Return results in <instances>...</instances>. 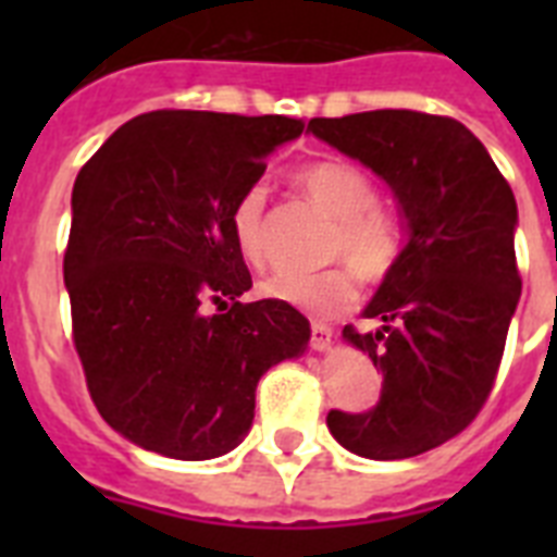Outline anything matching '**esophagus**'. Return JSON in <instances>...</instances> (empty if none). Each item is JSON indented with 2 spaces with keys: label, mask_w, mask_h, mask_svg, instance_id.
I'll return each mask as SVG.
<instances>
[{
  "label": "esophagus",
  "mask_w": 557,
  "mask_h": 557,
  "mask_svg": "<svg viewBox=\"0 0 557 557\" xmlns=\"http://www.w3.org/2000/svg\"><path fill=\"white\" fill-rule=\"evenodd\" d=\"M332 344V326L326 323H312V347L314 349H330Z\"/></svg>",
  "instance_id": "obj_1"
}]
</instances>
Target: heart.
I'll return each mask as SVG.
<instances>
[{
  "label": "heart",
  "instance_id": "b5f03b06",
  "mask_svg": "<svg viewBox=\"0 0 557 557\" xmlns=\"http://www.w3.org/2000/svg\"><path fill=\"white\" fill-rule=\"evenodd\" d=\"M297 185L338 219L332 257L356 261L370 280L384 277L393 269L401 253V225L393 210L379 205V187L367 170L344 159L312 161L297 170ZM265 187L251 185L236 196L231 208V236L253 265L262 262L265 251ZM262 292L309 314H338L356 304L361 283L348 262H338L321 271H277L262 283Z\"/></svg>",
  "mask_w": 557,
  "mask_h": 557
}]
</instances>
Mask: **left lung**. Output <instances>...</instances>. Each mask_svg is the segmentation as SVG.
Wrapping results in <instances>:
<instances>
[{
  "label": "left lung",
  "mask_w": 557,
  "mask_h": 557,
  "mask_svg": "<svg viewBox=\"0 0 557 557\" xmlns=\"http://www.w3.org/2000/svg\"><path fill=\"white\" fill-rule=\"evenodd\" d=\"M309 129L379 173L410 227L364 309L384 326H344L384 375L379 401L364 413L330 410L326 424L367 459L440 448L474 422L500 370L520 300L515 193L474 133L448 115L375 109L312 117Z\"/></svg>",
  "instance_id": "left-lung-1"
}]
</instances>
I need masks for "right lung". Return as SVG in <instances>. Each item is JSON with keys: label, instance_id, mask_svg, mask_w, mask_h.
<instances>
[{"label": "right lung", "instance_id": "right-lung-1", "mask_svg": "<svg viewBox=\"0 0 557 557\" xmlns=\"http://www.w3.org/2000/svg\"><path fill=\"white\" fill-rule=\"evenodd\" d=\"M304 126L159 109L77 173L63 257L72 341L95 407L135 445L222 457L251 428L262 372L309 344L295 306L239 304L251 274L231 236L236 196Z\"/></svg>", "mask_w": 557, "mask_h": 557}]
</instances>
